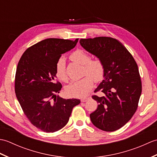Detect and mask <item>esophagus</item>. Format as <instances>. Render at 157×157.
Listing matches in <instances>:
<instances>
[{
    "mask_svg": "<svg viewBox=\"0 0 157 157\" xmlns=\"http://www.w3.org/2000/svg\"><path fill=\"white\" fill-rule=\"evenodd\" d=\"M88 100V98H82L81 99V102H86Z\"/></svg>",
    "mask_w": 157,
    "mask_h": 157,
    "instance_id": "34e87169",
    "label": "esophagus"
}]
</instances>
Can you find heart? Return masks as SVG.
<instances>
[{
    "instance_id": "b5f03b06",
    "label": "heart",
    "mask_w": 157,
    "mask_h": 157,
    "mask_svg": "<svg viewBox=\"0 0 157 157\" xmlns=\"http://www.w3.org/2000/svg\"><path fill=\"white\" fill-rule=\"evenodd\" d=\"M90 56L84 50L78 49L70 55V59L79 63L83 67V74L87 75L78 81L72 82L66 86V94L71 97L82 98L87 95L93 87V80L95 82L101 81L105 75V65L101 59L90 60ZM56 75L60 80L68 81L66 71L65 60L60 58L56 65Z\"/></svg>"
}]
</instances>
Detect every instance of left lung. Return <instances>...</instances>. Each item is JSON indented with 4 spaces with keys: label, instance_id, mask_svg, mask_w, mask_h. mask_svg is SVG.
<instances>
[{
    "label": "left lung",
    "instance_id": "obj_1",
    "mask_svg": "<svg viewBox=\"0 0 157 157\" xmlns=\"http://www.w3.org/2000/svg\"><path fill=\"white\" fill-rule=\"evenodd\" d=\"M86 51L101 59L105 65L104 79L94 92L102 96H92L98 108L90 115L96 128L113 132L128 123L138 108L142 83L137 63L117 40L110 37L81 39Z\"/></svg>",
    "mask_w": 157,
    "mask_h": 157
}]
</instances>
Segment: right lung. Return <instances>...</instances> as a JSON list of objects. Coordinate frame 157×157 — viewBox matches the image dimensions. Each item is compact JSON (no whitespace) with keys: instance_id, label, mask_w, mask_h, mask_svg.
Here are the masks:
<instances>
[{"instance_id":"1","label":"right lung","mask_w":157,"mask_h":157,"mask_svg":"<svg viewBox=\"0 0 157 157\" xmlns=\"http://www.w3.org/2000/svg\"><path fill=\"white\" fill-rule=\"evenodd\" d=\"M74 41L59 38L42 40L23 53L17 67L15 91L29 121L45 132H55L67 123L79 99L56 96L62 88L56 82V65L62 54L75 46Z\"/></svg>"}]
</instances>
